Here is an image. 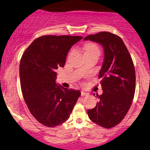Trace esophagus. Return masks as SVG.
<instances>
[{
	"mask_svg": "<svg viewBox=\"0 0 150 150\" xmlns=\"http://www.w3.org/2000/svg\"><path fill=\"white\" fill-rule=\"evenodd\" d=\"M81 96H87L88 93L84 91H81Z\"/></svg>",
	"mask_w": 150,
	"mask_h": 150,
	"instance_id": "esophagus-1",
	"label": "esophagus"
}]
</instances>
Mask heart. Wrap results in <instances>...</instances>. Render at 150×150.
<instances>
[{
	"label": "heart",
	"mask_w": 150,
	"mask_h": 150,
	"mask_svg": "<svg viewBox=\"0 0 150 150\" xmlns=\"http://www.w3.org/2000/svg\"><path fill=\"white\" fill-rule=\"evenodd\" d=\"M85 54H100V50L99 47L96 43H88L84 45Z\"/></svg>",
	"instance_id": "b5f03b06"
}]
</instances>
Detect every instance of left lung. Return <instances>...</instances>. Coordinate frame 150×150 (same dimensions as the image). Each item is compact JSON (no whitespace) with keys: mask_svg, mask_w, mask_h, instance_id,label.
I'll use <instances>...</instances> for the list:
<instances>
[{"mask_svg":"<svg viewBox=\"0 0 150 150\" xmlns=\"http://www.w3.org/2000/svg\"><path fill=\"white\" fill-rule=\"evenodd\" d=\"M101 44L105 58L99 73L103 93L96 95L99 102L87 111L90 120L105 128H111L124 118L132 105L136 88L135 69L132 57L120 37L100 32L84 39ZM95 96V93H94Z\"/></svg>","mask_w":150,"mask_h":150,"instance_id":"1","label":"left lung"}]
</instances>
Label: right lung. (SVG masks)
I'll list each match as a JSON object with an SVG mask.
<instances>
[{"label":"right lung","mask_w":150,"mask_h":150,"mask_svg":"<svg viewBox=\"0 0 150 150\" xmlns=\"http://www.w3.org/2000/svg\"><path fill=\"white\" fill-rule=\"evenodd\" d=\"M79 36L45 35L26 49L20 62L21 87L31 114L43 125L53 127L66 122L81 96L78 90L56 84V70L64 67L72 45Z\"/></svg>","instance_id":"add662e5"}]
</instances>
